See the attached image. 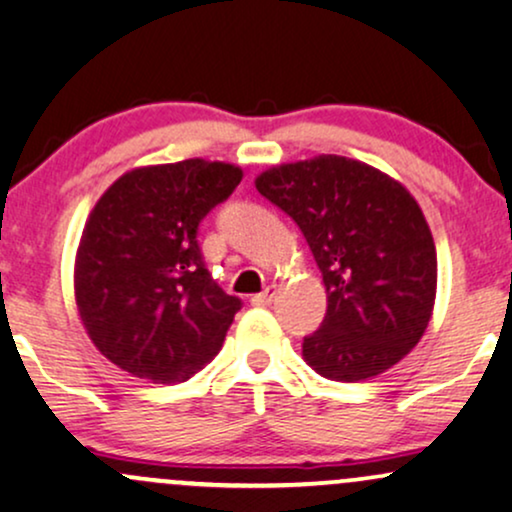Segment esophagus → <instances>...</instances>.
<instances>
[{
  "instance_id": "1",
  "label": "esophagus",
  "mask_w": 512,
  "mask_h": 512,
  "mask_svg": "<svg viewBox=\"0 0 512 512\" xmlns=\"http://www.w3.org/2000/svg\"><path fill=\"white\" fill-rule=\"evenodd\" d=\"M276 295V286H267L262 293L252 295V305H269Z\"/></svg>"
}]
</instances>
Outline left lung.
Here are the masks:
<instances>
[{
    "instance_id": "1",
    "label": "left lung",
    "mask_w": 512,
    "mask_h": 512,
    "mask_svg": "<svg viewBox=\"0 0 512 512\" xmlns=\"http://www.w3.org/2000/svg\"><path fill=\"white\" fill-rule=\"evenodd\" d=\"M255 186L310 245L326 315L303 355L326 379L377 377L417 346L436 298V248L420 205L374 166L338 155L281 164Z\"/></svg>"
}]
</instances>
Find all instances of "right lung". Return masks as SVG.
Returning <instances> with one entry per match:
<instances>
[{"instance_id": "1", "label": "right lung", "mask_w": 512, "mask_h": 512, "mask_svg": "<svg viewBox=\"0 0 512 512\" xmlns=\"http://www.w3.org/2000/svg\"><path fill=\"white\" fill-rule=\"evenodd\" d=\"M243 178L186 159L123 174L80 238L76 303L97 350L133 377L176 384L219 353L240 298L207 272L200 221Z\"/></svg>"}]
</instances>
